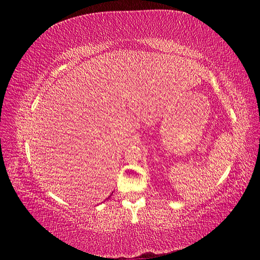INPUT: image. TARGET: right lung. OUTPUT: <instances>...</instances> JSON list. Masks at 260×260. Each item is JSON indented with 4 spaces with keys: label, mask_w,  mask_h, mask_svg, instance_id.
<instances>
[{
    "label": "right lung",
    "mask_w": 260,
    "mask_h": 260,
    "mask_svg": "<svg viewBox=\"0 0 260 260\" xmlns=\"http://www.w3.org/2000/svg\"><path fill=\"white\" fill-rule=\"evenodd\" d=\"M112 194H113V192H112ZM108 199H110V197H108V198H107V200H108Z\"/></svg>",
    "instance_id": "1"
}]
</instances>
